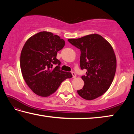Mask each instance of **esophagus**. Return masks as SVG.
Masks as SVG:
<instances>
[{
	"label": "esophagus",
	"mask_w": 134,
	"mask_h": 134,
	"mask_svg": "<svg viewBox=\"0 0 134 134\" xmlns=\"http://www.w3.org/2000/svg\"><path fill=\"white\" fill-rule=\"evenodd\" d=\"M71 74H72V77H73V78H76V74L75 72H73V71H72L71 72Z\"/></svg>",
	"instance_id": "1"
}]
</instances>
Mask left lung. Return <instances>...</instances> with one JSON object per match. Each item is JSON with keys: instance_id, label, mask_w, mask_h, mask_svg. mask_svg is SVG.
<instances>
[{"instance_id": "8db88e82", "label": "left lung", "mask_w": 134, "mask_h": 134, "mask_svg": "<svg viewBox=\"0 0 134 134\" xmlns=\"http://www.w3.org/2000/svg\"><path fill=\"white\" fill-rule=\"evenodd\" d=\"M80 50V68L87 70L81 76L85 83L78 94L86 100H93L109 89L114 78L116 60L112 46L101 35L91 34L68 40Z\"/></svg>"}]
</instances>
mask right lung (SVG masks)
Wrapping results in <instances>:
<instances>
[{"label": "right lung", "instance_id": "add662e5", "mask_svg": "<svg viewBox=\"0 0 134 134\" xmlns=\"http://www.w3.org/2000/svg\"><path fill=\"white\" fill-rule=\"evenodd\" d=\"M64 45V40L46 31L33 35L25 44L20 59L22 74L27 85L38 96H49L63 81L72 77L71 72L60 70L61 62L57 59V52Z\"/></svg>", "mask_w": 134, "mask_h": 134}]
</instances>
